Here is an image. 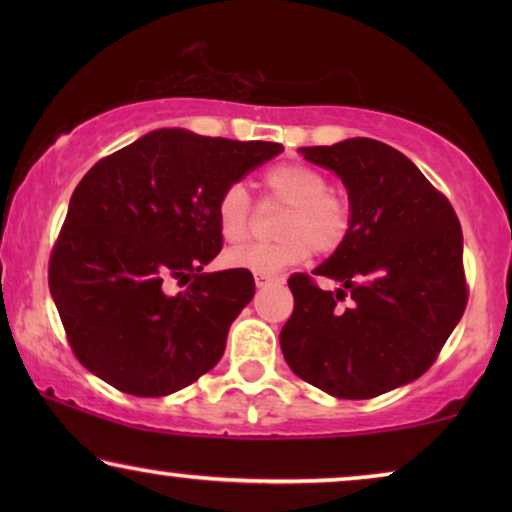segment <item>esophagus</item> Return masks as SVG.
<instances>
[{
    "instance_id": "obj_1",
    "label": "esophagus",
    "mask_w": 512,
    "mask_h": 512,
    "mask_svg": "<svg viewBox=\"0 0 512 512\" xmlns=\"http://www.w3.org/2000/svg\"><path fill=\"white\" fill-rule=\"evenodd\" d=\"M284 282V277H277V275H256V286L258 289H263V286H270V284H279Z\"/></svg>"
}]
</instances>
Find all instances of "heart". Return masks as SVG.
<instances>
[{"label":"heart","instance_id":"1","mask_svg":"<svg viewBox=\"0 0 512 512\" xmlns=\"http://www.w3.org/2000/svg\"><path fill=\"white\" fill-rule=\"evenodd\" d=\"M270 198L284 202L286 212L277 226V242L249 244L226 256L230 268L251 270L256 275L275 272L305 261L310 251L333 254L347 240L352 228V205L345 195L328 188L326 174L317 167L286 160L263 174ZM216 223L223 240L247 242L251 235V198L244 184H228L216 200Z\"/></svg>","mask_w":512,"mask_h":512}]
</instances>
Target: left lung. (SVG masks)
Wrapping results in <instances>:
<instances>
[{
    "instance_id": "left-lung-1",
    "label": "left lung",
    "mask_w": 512,
    "mask_h": 512,
    "mask_svg": "<svg viewBox=\"0 0 512 512\" xmlns=\"http://www.w3.org/2000/svg\"><path fill=\"white\" fill-rule=\"evenodd\" d=\"M310 163L342 179L352 228L314 270L340 284L289 277L293 314L279 333L300 380L335 398H375L417 380L468 303L457 214L415 163L389 144L354 137L307 146Z\"/></svg>"
}]
</instances>
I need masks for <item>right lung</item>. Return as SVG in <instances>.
I'll use <instances>...</instances> for the list:
<instances>
[{"label": "right lung", "mask_w": 512, "mask_h": 512, "mask_svg": "<svg viewBox=\"0 0 512 512\" xmlns=\"http://www.w3.org/2000/svg\"><path fill=\"white\" fill-rule=\"evenodd\" d=\"M282 144L153 130L74 188L48 286L76 359L132 396H167L212 370L254 298L249 270L202 272L223 235L216 200ZM187 284L170 297L166 284Z\"/></svg>", "instance_id": "1"}]
</instances>
